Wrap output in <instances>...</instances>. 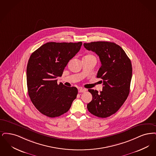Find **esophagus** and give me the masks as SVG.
Returning a JSON list of instances; mask_svg holds the SVG:
<instances>
[{"label":"esophagus","mask_w":156,"mask_h":156,"mask_svg":"<svg viewBox=\"0 0 156 156\" xmlns=\"http://www.w3.org/2000/svg\"><path fill=\"white\" fill-rule=\"evenodd\" d=\"M86 91V89H85V88H83L81 87L79 88V93H84Z\"/></svg>","instance_id":"1"}]
</instances>
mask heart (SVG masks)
<instances>
[{
    "label": "heart",
    "mask_w": 156,
    "mask_h": 156,
    "mask_svg": "<svg viewBox=\"0 0 156 156\" xmlns=\"http://www.w3.org/2000/svg\"><path fill=\"white\" fill-rule=\"evenodd\" d=\"M87 56H93V55H87Z\"/></svg>",
    "instance_id": "b5f03b06"
}]
</instances>
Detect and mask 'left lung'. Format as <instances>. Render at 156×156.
I'll return each instance as SVG.
<instances>
[{
    "label": "left lung",
    "mask_w": 156,
    "mask_h": 156,
    "mask_svg": "<svg viewBox=\"0 0 156 156\" xmlns=\"http://www.w3.org/2000/svg\"><path fill=\"white\" fill-rule=\"evenodd\" d=\"M84 47L97 55L101 61L97 77L103 83L102 91L88 89L92 101L87 107L93 115L107 118L116 113L127 99L132 76V63L125 52L114 42L84 43Z\"/></svg>",
    "instance_id": "8db88e82"
}]
</instances>
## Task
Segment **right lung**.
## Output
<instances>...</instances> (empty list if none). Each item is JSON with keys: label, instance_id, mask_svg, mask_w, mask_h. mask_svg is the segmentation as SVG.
Here are the masks:
<instances>
[{"label": "right lung", "instance_id": "obj_1", "mask_svg": "<svg viewBox=\"0 0 156 156\" xmlns=\"http://www.w3.org/2000/svg\"><path fill=\"white\" fill-rule=\"evenodd\" d=\"M82 42H47L31 55L27 66L30 100L41 114L55 118L68 112L77 88L58 84L69 61L80 49Z\"/></svg>", "mask_w": 156, "mask_h": 156}]
</instances>
